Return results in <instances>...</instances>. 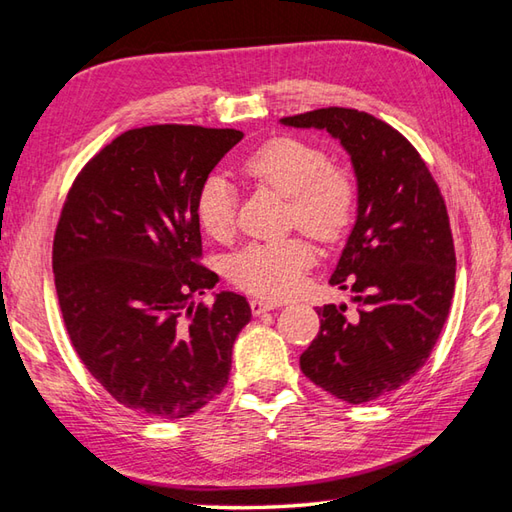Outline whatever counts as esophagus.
<instances>
[{"mask_svg":"<svg viewBox=\"0 0 512 512\" xmlns=\"http://www.w3.org/2000/svg\"><path fill=\"white\" fill-rule=\"evenodd\" d=\"M249 307H252V314H254V316H260V314H265V311H271V309H276V307H280V305H278V302H271V300L254 298L252 302H249Z\"/></svg>","mask_w":512,"mask_h":512,"instance_id":"esophagus-1","label":"esophagus"}]
</instances>
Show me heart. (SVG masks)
<instances>
[{
    "label": "heart",
    "instance_id": "1",
    "mask_svg": "<svg viewBox=\"0 0 512 512\" xmlns=\"http://www.w3.org/2000/svg\"><path fill=\"white\" fill-rule=\"evenodd\" d=\"M243 172L258 185L287 196V218L322 243H336L347 232L358 205V185L349 170L329 163L320 145L298 137H276L245 156ZM198 223L216 241L236 227V194L221 174H210L196 192ZM314 265V247L305 236L249 243L229 258V278L265 298H285L300 287Z\"/></svg>",
    "mask_w": 512,
    "mask_h": 512
}]
</instances>
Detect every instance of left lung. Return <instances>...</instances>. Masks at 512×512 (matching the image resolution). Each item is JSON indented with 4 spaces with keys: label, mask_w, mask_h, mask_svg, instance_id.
<instances>
[{
    "label": "left lung",
    "mask_w": 512,
    "mask_h": 512,
    "mask_svg": "<svg viewBox=\"0 0 512 512\" xmlns=\"http://www.w3.org/2000/svg\"><path fill=\"white\" fill-rule=\"evenodd\" d=\"M280 121L327 130L358 179L356 225L329 280L356 291L358 311L320 307L300 369L349 404L378 400L424 367L446 322L455 291L446 203L413 145L373 114L320 108Z\"/></svg>",
    "instance_id": "obj_1"
}]
</instances>
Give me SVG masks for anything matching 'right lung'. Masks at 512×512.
Listing matches in <instances>:
<instances>
[{"mask_svg": "<svg viewBox=\"0 0 512 512\" xmlns=\"http://www.w3.org/2000/svg\"><path fill=\"white\" fill-rule=\"evenodd\" d=\"M241 130L145 125L83 165L61 210L52 271L72 347L119 404L181 420L225 389L232 347L252 318L216 294L203 267L196 192Z\"/></svg>", "mask_w": 512, "mask_h": 512, "instance_id": "add662e5", "label": "right lung"}]
</instances>
